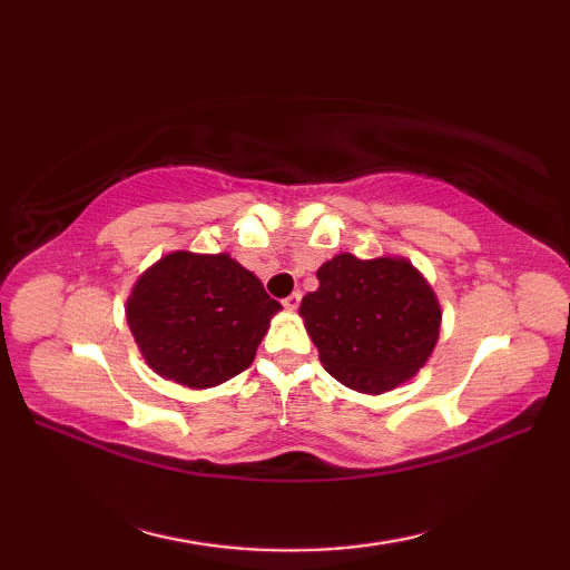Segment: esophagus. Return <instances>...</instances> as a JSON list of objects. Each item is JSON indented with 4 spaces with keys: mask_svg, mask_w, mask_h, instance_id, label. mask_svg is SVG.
<instances>
[{
    "mask_svg": "<svg viewBox=\"0 0 570 570\" xmlns=\"http://www.w3.org/2000/svg\"><path fill=\"white\" fill-rule=\"evenodd\" d=\"M298 304H301V294H298V292H294L292 296L284 298V308H286V311H296Z\"/></svg>",
    "mask_w": 570,
    "mask_h": 570,
    "instance_id": "34e87169",
    "label": "esophagus"
}]
</instances>
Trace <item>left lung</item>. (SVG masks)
Masks as SVG:
<instances>
[{
    "label": "left lung",
    "instance_id": "1",
    "mask_svg": "<svg viewBox=\"0 0 570 570\" xmlns=\"http://www.w3.org/2000/svg\"><path fill=\"white\" fill-rule=\"evenodd\" d=\"M301 318L323 367L362 394H384L426 365L441 331V306L409 259L335 254Z\"/></svg>",
    "mask_w": 570,
    "mask_h": 570
}]
</instances>
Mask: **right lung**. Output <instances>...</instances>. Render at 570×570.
<instances>
[{"instance_id": "obj_1", "label": "right lung", "mask_w": 570, "mask_h": 570, "mask_svg": "<svg viewBox=\"0 0 570 570\" xmlns=\"http://www.w3.org/2000/svg\"><path fill=\"white\" fill-rule=\"evenodd\" d=\"M282 304L229 254L171 252L127 298V323L164 380L208 390L245 372Z\"/></svg>"}]
</instances>
